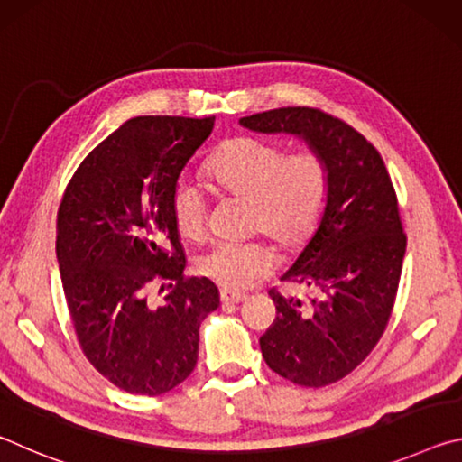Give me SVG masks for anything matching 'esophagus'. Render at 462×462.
Segmentation results:
<instances>
[{"mask_svg": "<svg viewBox=\"0 0 462 462\" xmlns=\"http://www.w3.org/2000/svg\"><path fill=\"white\" fill-rule=\"evenodd\" d=\"M220 300H222V303L224 306H234V303H242L246 300V295L245 293H236V291H224L220 293Z\"/></svg>", "mask_w": 462, "mask_h": 462, "instance_id": "esophagus-1", "label": "esophagus"}]
</instances>
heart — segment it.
I'll return each mask as SVG.
<instances>
[{
	"instance_id": "obj_1",
	"label": "heart",
	"mask_w": 462,
	"mask_h": 462,
	"mask_svg": "<svg viewBox=\"0 0 462 462\" xmlns=\"http://www.w3.org/2000/svg\"><path fill=\"white\" fill-rule=\"evenodd\" d=\"M217 189L250 201V228L287 248L300 246L318 228L330 191V173L316 151L285 156L279 146L259 138H234L208 162ZM177 232L199 238L206 230V199L191 179H179L171 193ZM275 264L273 248L259 240L216 242L195 261L203 279L226 289H242L267 275Z\"/></svg>"
}]
</instances>
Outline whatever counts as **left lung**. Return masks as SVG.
<instances>
[{
	"label": "left lung",
	"instance_id": "1",
	"mask_svg": "<svg viewBox=\"0 0 462 462\" xmlns=\"http://www.w3.org/2000/svg\"><path fill=\"white\" fill-rule=\"evenodd\" d=\"M238 124L300 138L328 165L322 220L281 275L316 297L271 291L277 318L261 336V350L264 363L295 385H330L365 361L393 310L405 254L393 185L377 148L319 109L279 107Z\"/></svg>",
	"mask_w": 462,
	"mask_h": 462
}]
</instances>
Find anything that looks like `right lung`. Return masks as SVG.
I'll return each instance as SVG.
<instances>
[{
  "label": "right lung",
  "mask_w": 462,
  "mask_h": 462,
  "mask_svg": "<svg viewBox=\"0 0 462 462\" xmlns=\"http://www.w3.org/2000/svg\"><path fill=\"white\" fill-rule=\"evenodd\" d=\"M216 118L140 116L88 154L59 208L57 261L88 361L128 393L161 395L198 363L199 324L220 306L209 279H183L171 193ZM152 280H175L161 307ZM173 285V283H171Z\"/></svg>",
  "instance_id": "right-lung-1"
}]
</instances>
